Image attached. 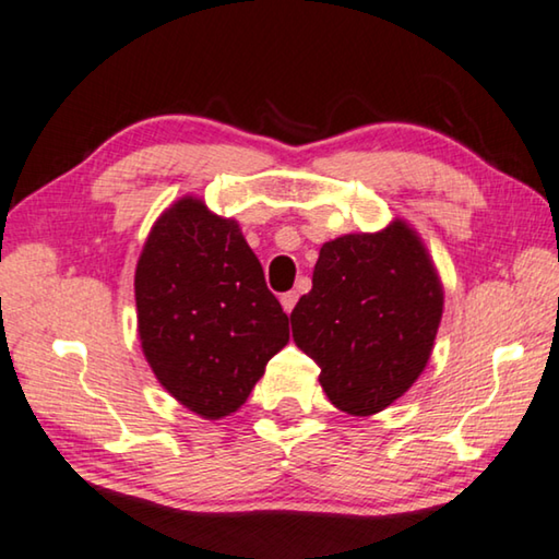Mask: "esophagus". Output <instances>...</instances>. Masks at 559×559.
<instances>
[{
	"label": "esophagus",
	"instance_id": "34e87169",
	"mask_svg": "<svg viewBox=\"0 0 559 559\" xmlns=\"http://www.w3.org/2000/svg\"><path fill=\"white\" fill-rule=\"evenodd\" d=\"M296 301H298V294H296V290H288V294H283V296H281V306H283V311H286V313L294 311Z\"/></svg>",
	"mask_w": 559,
	"mask_h": 559
}]
</instances>
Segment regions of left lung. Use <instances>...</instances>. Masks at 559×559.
Here are the masks:
<instances>
[{"mask_svg":"<svg viewBox=\"0 0 559 559\" xmlns=\"http://www.w3.org/2000/svg\"><path fill=\"white\" fill-rule=\"evenodd\" d=\"M439 278L421 240L396 221L323 243L313 288L290 313L294 341L319 364L333 406L369 416L404 394L429 361L441 321Z\"/></svg>","mask_w":559,"mask_h":559,"instance_id":"left-lung-1","label":"left lung"}]
</instances>
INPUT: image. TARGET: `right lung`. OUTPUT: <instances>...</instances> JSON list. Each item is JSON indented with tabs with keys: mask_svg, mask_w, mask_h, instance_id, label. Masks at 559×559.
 Segmentation results:
<instances>
[{
	"mask_svg": "<svg viewBox=\"0 0 559 559\" xmlns=\"http://www.w3.org/2000/svg\"><path fill=\"white\" fill-rule=\"evenodd\" d=\"M147 364L205 419L236 412L288 344V316L236 221L182 198L150 230L135 271Z\"/></svg>",
	"mask_w": 559,
	"mask_h": 559,
	"instance_id": "add662e5",
	"label": "right lung"
}]
</instances>
